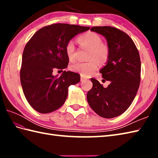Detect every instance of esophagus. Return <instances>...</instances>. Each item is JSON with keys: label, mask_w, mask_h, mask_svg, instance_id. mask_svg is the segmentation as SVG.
<instances>
[{"label": "esophagus", "mask_w": 158, "mask_h": 158, "mask_svg": "<svg viewBox=\"0 0 158 158\" xmlns=\"http://www.w3.org/2000/svg\"><path fill=\"white\" fill-rule=\"evenodd\" d=\"M86 79H87L86 77H85L84 76H83V75H81V81H85Z\"/></svg>", "instance_id": "1"}]
</instances>
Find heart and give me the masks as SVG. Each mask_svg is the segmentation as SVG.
Returning <instances> with one entry per match:
<instances>
[{
    "label": "heart",
    "instance_id": "b5f03b06",
    "mask_svg": "<svg viewBox=\"0 0 158 158\" xmlns=\"http://www.w3.org/2000/svg\"><path fill=\"white\" fill-rule=\"evenodd\" d=\"M78 41L83 46L90 49L88 62H77L70 66V69L73 72L78 73L81 75L88 77L96 71L98 63H105L109 58V50L108 47L102 44L101 36L94 32H88L80 36ZM68 58L73 61L75 59V47L73 41H69L65 48Z\"/></svg>",
    "mask_w": 158,
    "mask_h": 158
}]
</instances>
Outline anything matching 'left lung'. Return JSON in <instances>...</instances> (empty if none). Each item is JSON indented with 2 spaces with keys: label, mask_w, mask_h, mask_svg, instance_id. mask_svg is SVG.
<instances>
[{
  "label": "left lung",
  "mask_w": 158,
  "mask_h": 158,
  "mask_svg": "<svg viewBox=\"0 0 158 158\" xmlns=\"http://www.w3.org/2000/svg\"><path fill=\"white\" fill-rule=\"evenodd\" d=\"M90 31L105 36L109 50L106 64L100 69L102 81H110L104 88L91 79L92 88L87 100L94 111L104 118H113L129 108L138 92L141 64L138 49L126 33L111 26H94Z\"/></svg>",
  "instance_id": "obj_1"
}]
</instances>
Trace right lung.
Listing matches in <instances>:
<instances>
[{
  "instance_id": "add662e5",
  "label": "right lung",
  "mask_w": 158,
  "mask_h": 158,
  "mask_svg": "<svg viewBox=\"0 0 158 158\" xmlns=\"http://www.w3.org/2000/svg\"><path fill=\"white\" fill-rule=\"evenodd\" d=\"M89 27L54 23L39 29L23 49L20 81L24 96L33 109L48 113L62 106L68 88L80 81V75L71 71L53 75L54 69L67 68L69 59L65 48L70 39Z\"/></svg>"
}]
</instances>
